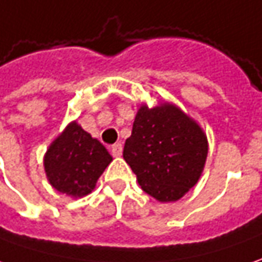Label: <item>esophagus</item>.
Instances as JSON below:
<instances>
[{"instance_id":"34e87169","label":"esophagus","mask_w":262,"mask_h":262,"mask_svg":"<svg viewBox=\"0 0 262 262\" xmlns=\"http://www.w3.org/2000/svg\"><path fill=\"white\" fill-rule=\"evenodd\" d=\"M122 152H123V146H122V143H115V145L112 146V155H113L115 158H120V156H122Z\"/></svg>"}]
</instances>
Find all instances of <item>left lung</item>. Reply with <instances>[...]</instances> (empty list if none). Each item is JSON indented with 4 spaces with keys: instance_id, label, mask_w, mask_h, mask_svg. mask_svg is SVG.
Returning a JSON list of instances; mask_svg holds the SVG:
<instances>
[{
    "instance_id": "1",
    "label": "left lung",
    "mask_w": 262,
    "mask_h": 262,
    "mask_svg": "<svg viewBox=\"0 0 262 262\" xmlns=\"http://www.w3.org/2000/svg\"><path fill=\"white\" fill-rule=\"evenodd\" d=\"M206 155L201 126L170 103L139 108L123 149L142 189L161 202L178 201L196 185Z\"/></svg>"
}]
</instances>
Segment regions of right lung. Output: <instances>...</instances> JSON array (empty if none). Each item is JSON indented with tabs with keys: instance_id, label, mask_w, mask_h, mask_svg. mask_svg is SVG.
Masks as SVG:
<instances>
[{
	"instance_id": "add662e5",
	"label": "right lung",
	"mask_w": 262,
	"mask_h": 262,
	"mask_svg": "<svg viewBox=\"0 0 262 262\" xmlns=\"http://www.w3.org/2000/svg\"><path fill=\"white\" fill-rule=\"evenodd\" d=\"M113 161L107 149L90 133L71 122L44 155V169L51 186L73 198L93 191L97 179Z\"/></svg>"
}]
</instances>
